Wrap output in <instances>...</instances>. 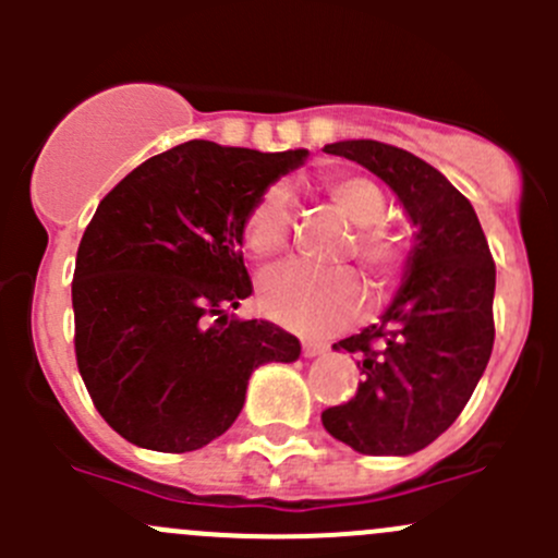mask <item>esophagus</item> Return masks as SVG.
Instances as JSON below:
<instances>
[{
    "label": "esophagus",
    "mask_w": 558,
    "mask_h": 558,
    "mask_svg": "<svg viewBox=\"0 0 558 558\" xmlns=\"http://www.w3.org/2000/svg\"><path fill=\"white\" fill-rule=\"evenodd\" d=\"M324 353H326L324 342H302V356H305V359L324 356Z\"/></svg>",
    "instance_id": "1"
}]
</instances>
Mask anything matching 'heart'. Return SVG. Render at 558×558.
Listing matches in <instances>:
<instances>
[{"label":"heart","mask_w":558,"mask_h":558,"mask_svg":"<svg viewBox=\"0 0 558 558\" xmlns=\"http://www.w3.org/2000/svg\"><path fill=\"white\" fill-rule=\"evenodd\" d=\"M337 210L359 227L348 253H356L364 267L388 272L402 258V243L380 227L386 196L373 180L340 174L326 180ZM291 229V194L283 185L264 191L247 210L243 240L251 256L267 258L283 253ZM262 311L289 329L302 335H331L356 320L364 305V283L348 267H311V264H283L269 269L258 283Z\"/></svg>","instance_id":"b5f03b06"}]
</instances>
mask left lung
<instances>
[{
  "mask_svg": "<svg viewBox=\"0 0 558 558\" xmlns=\"http://www.w3.org/2000/svg\"><path fill=\"white\" fill-rule=\"evenodd\" d=\"M324 150L378 174L415 232L402 283L378 324L331 345L356 356L362 384L320 421L359 453L410 456L459 418L486 369L497 269L475 210L440 170L375 140Z\"/></svg>",
  "mask_w": 558,
  "mask_h": 558,
  "instance_id": "1",
  "label": "left lung"
}]
</instances>
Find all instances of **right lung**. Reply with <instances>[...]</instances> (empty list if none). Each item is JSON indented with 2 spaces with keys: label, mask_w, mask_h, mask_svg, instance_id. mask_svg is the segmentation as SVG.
Instances as JSON below:
<instances>
[{
  "label": "right lung",
  "mask_w": 558,
  "mask_h": 558,
  "mask_svg": "<svg viewBox=\"0 0 558 558\" xmlns=\"http://www.w3.org/2000/svg\"><path fill=\"white\" fill-rule=\"evenodd\" d=\"M307 150L191 140L143 161L99 202L72 278L77 369L99 415L140 448L185 453L221 437L253 369L300 340L229 311L251 296L243 221Z\"/></svg>",
  "instance_id": "obj_1"
}]
</instances>
